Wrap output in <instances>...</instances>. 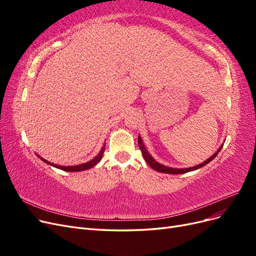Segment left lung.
<instances>
[{
    "label": "left lung",
    "mask_w": 256,
    "mask_h": 256,
    "mask_svg": "<svg viewBox=\"0 0 256 256\" xmlns=\"http://www.w3.org/2000/svg\"><path fill=\"white\" fill-rule=\"evenodd\" d=\"M138 147H140V150H141V152H142L143 158L145 159V161L147 162V164H150V166L152 168H154V171L160 172V173H166V174H184V173L194 171V170H198V168H202V166H206L207 164H209V162H210L214 158H216V154H218V152L221 150L222 146H223V145H221L220 148H219L218 150H216L210 158H208L206 161H204L203 164H198V166H196L187 168H168V166H164V164H160L159 162H157L156 160H154V159L150 156V154H148V152H147V150L145 148V146H144V144H143V141H142V138H141L140 136H138Z\"/></svg>",
    "instance_id": "left-lung-1"
}]
</instances>
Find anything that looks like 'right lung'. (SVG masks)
I'll use <instances>...</instances> for the list:
<instances>
[{"label":"right lung","mask_w":256,"mask_h":256,"mask_svg":"<svg viewBox=\"0 0 256 256\" xmlns=\"http://www.w3.org/2000/svg\"><path fill=\"white\" fill-rule=\"evenodd\" d=\"M104 146L102 147V150L99 152V154H97V156L92 159V160H90V161H88V162H86V164H79V166H58V164H51V162H49V161H47V160H44V158H42V157H40L44 162H46V164H50V166H54V168H60V170H63V171H67V172H81V171H85V170H88V168H92V166H95L98 162L102 160V154H104Z\"/></svg>","instance_id":"add662e5"}]
</instances>
